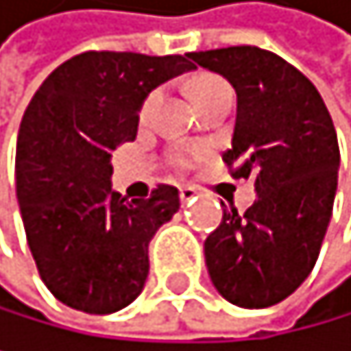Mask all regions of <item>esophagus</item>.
Instances as JSON below:
<instances>
[{
  "label": "esophagus",
  "instance_id": "34e87169",
  "mask_svg": "<svg viewBox=\"0 0 351 351\" xmlns=\"http://www.w3.org/2000/svg\"><path fill=\"white\" fill-rule=\"evenodd\" d=\"M195 197H197V191L193 186H182V189H180V199H182V204L195 202Z\"/></svg>",
  "mask_w": 351,
  "mask_h": 351
}]
</instances>
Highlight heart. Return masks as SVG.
<instances>
[{"instance_id":"heart-1","label":"heart","mask_w":351,"mask_h":351,"mask_svg":"<svg viewBox=\"0 0 351 351\" xmlns=\"http://www.w3.org/2000/svg\"><path fill=\"white\" fill-rule=\"evenodd\" d=\"M221 87H228V85H226L224 81H221V79H217V76H202V79H197L195 85H193V99L199 101V99H204V96H208V94H213V92L221 90ZM156 99H158V92H156V90L147 94V99L143 101L141 110H138V118H141V121H147V116L152 114L154 105H156ZM176 162H178L180 167H184V165L189 162V158L180 154V156L176 158Z\"/></svg>"}]
</instances>
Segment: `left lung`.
<instances>
[{"mask_svg":"<svg viewBox=\"0 0 351 351\" xmlns=\"http://www.w3.org/2000/svg\"><path fill=\"white\" fill-rule=\"evenodd\" d=\"M189 59L235 87L233 145L221 158L257 191L246 213L224 208L206 237L210 281L233 306H275L306 281L326 237L341 165L334 123L317 87L275 52L233 45Z\"/></svg>","mask_w":351,"mask_h":351,"instance_id":"1","label":"left lung"}]
</instances>
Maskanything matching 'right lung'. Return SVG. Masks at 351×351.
I'll return each mask as SVG.
<instances>
[{"instance_id":"right-lung-1","label":"right lung","mask_w":351,"mask_h":351,"mask_svg":"<svg viewBox=\"0 0 351 351\" xmlns=\"http://www.w3.org/2000/svg\"><path fill=\"white\" fill-rule=\"evenodd\" d=\"M189 54L83 52L61 63L25 107L17 199L34 264L65 306L112 314L141 295L149 241L180 208L178 189L147 199L112 189V154L132 143L147 94L193 70Z\"/></svg>"}]
</instances>
